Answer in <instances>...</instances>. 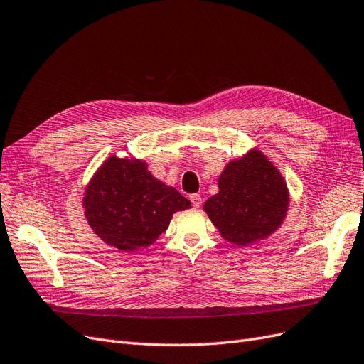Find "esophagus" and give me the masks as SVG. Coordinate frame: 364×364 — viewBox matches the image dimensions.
<instances>
[{"label":"esophagus","mask_w":364,"mask_h":364,"mask_svg":"<svg viewBox=\"0 0 364 364\" xmlns=\"http://www.w3.org/2000/svg\"><path fill=\"white\" fill-rule=\"evenodd\" d=\"M190 200H191L194 208H199L202 205V196L200 194H191L190 196Z\"/></svg>","instance_id":"34e87169"}]
</instances>
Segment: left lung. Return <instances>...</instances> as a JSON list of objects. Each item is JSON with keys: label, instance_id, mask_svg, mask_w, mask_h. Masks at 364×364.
Returning <instances> with one entry per match:
<instances>
[{"label": "left lung", "instance_id": "left-lung-1", "mask_svg": "<svg viewBox=\"0 0 364 364\" xmlns=\"http://www.w3.org/2000/svg\"><path fill=\"white\" fill-rule=\"evenodd\" d=\"M290 193L281 171L258 149L226 164L218 176V193L205 202L220 235L237 246L270 237L282 226Z\"/></svg>", "mask_w": 364, "mask_h": 364}]
</instances>
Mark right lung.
Wrapping results in <instances>:
<instances>
[{
	"instance_id": "add662e5",
	"label": "right lung",
	"mask_w": 364,
	"mask_h": 364,
	"mask_svg": "<svg viewBox=\"0 0 364 364\" xmlns=\"http://www.w3.org/2000/svg\"><path fill=\"white\" fill-rule=\"evenodd\" d=\"M82 206L87 225L106 245L136 252L155 243L173 214L191 202L153 178L147 162L112 155L87 182Z\"/></svg>"
}]
</instances>
